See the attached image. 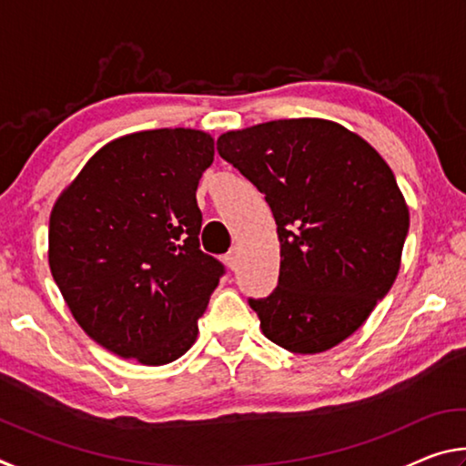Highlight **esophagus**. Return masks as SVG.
<instances>
[{"label":"esophagus","mask_w":466,"mask_h":466,"mask_svg":"<svg viewBox=\"0 0 466 466\" xmlns=\"http://www.w3.org/2000/svg\"><path fill=\"white\" fill-rule=\"evenodd\" d=\"M224 261H226L228 267H230V269H236V263H238V255H236V248H230L226 252Z\"/></svg>","instance_id":"1"}]
</instances>
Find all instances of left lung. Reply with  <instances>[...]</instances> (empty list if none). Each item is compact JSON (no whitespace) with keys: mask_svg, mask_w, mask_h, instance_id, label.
I'll list each match as a JSON object with an SVG mask.
<instances>
[{"mask_svg":"<svg viewBox=\"0 0 466 466\" xmlns=\"http://www.w3.org/2000/svg\"><path fill=\"white\" fill-rule=\"evenodd\" d=\"M218 152L273 211L279 279L248 298L265 337L320 353L364 325L397 279L409 209L380 154L325 119H283L228 131Z\"/></svg>","mask_w":466,"mask_h":466,"instance_id":"left-lung-1","label":"left lung"}]
</instances>
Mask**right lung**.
<instances>
[{
  "instance_id": "add662e5",
  "label": "right lung",
  "mask_w": 466,
  "mask_h": 466,
  "mask_svg": "<svg viewBox=\"0 0 466 466\" xmlns=\"http://www.w3.org/2000/svg\"><path fill=\"white\" fill-rule=\"evenodd\" d=\"M214 139L195 129L125 136L94 154L55 203L49 265L74 319L146 366L178 360L226 267L199 248L197 187Z\"/></svg>"
}]
</instances>
